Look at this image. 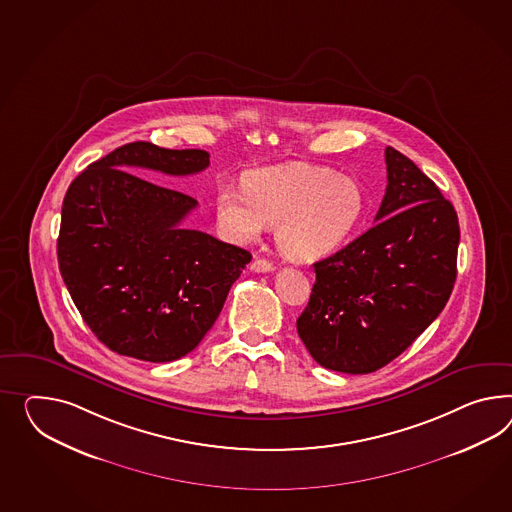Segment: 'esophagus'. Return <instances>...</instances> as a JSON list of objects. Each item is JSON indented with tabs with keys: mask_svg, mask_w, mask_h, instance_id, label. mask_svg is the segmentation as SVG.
Instances as JSON below:
<instances>
[{
	"mask_svg": "<svg viewBox=\"0 0 512 512\" xmlns=\"http://www.w3.org/2000/svg\"><path fill=\"white\" fill-rule=\"evenodd\" d=\"M250 269L254 271V273H269V271H273L275 269V265L269 262V260H263V258H256L252 265H250Z\"/></svg>",
	"mask_w": 512,
	"mask_h": 512,
	"instance_id": "esophagus-1",
	"label": "esophagus"
}]
</instances>
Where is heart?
Segmentation results:
<instances>
[{
	"instance_id": "heart-1",
	"label": "heart",
	"mask_w": 512,
	"mask_h": 512,
	"mask_svg": "<svg viewBox=\"0 0 512 512\" xmlns=\"http://www.w3.org/2000/svg\"><path fill=\"white\" fill-rule=\"evenodd\" d=\"M366 198L353 178L308 163L276 165L245 176V187L215 193L224 236L250 243L278 224L276 241L289 260L314 263L336 254L364 217Z\"/></svg>"
}]
</instances>
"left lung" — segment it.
<instances>
[{
    "instance_id": "8db88e82",
    "label": "left lung",
    "mask_w": 512,
    "mask_h": 512,
    "mask_svg": "<svg viewBox=\"0 0 512 512\" xmlns=\"http://www.w3.org/2000/svg\"><path fill=\"white\" fill-rule=\"evenodd\" d=\"M375 226L314 263L297 332L319 366L364 375L390 364L444 310L457 278L453 204L392 146Z\"/></svg>"
}]
</instances>
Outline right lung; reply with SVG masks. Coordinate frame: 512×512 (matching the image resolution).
I'll return each instance as SVG.
<instances>
[{
	"label": "right lung",
	"instance_id": "obj_1",
	"mask_svg": "<svg viewBox=\"0 0 512 512\" xmlns=\"http://www.w3.org/2000/svg\"><path fill=\"white\" fill-rule=\"evenodd\" d=\"M206 150L137 141L70 184L57 239L59 271L83 321L111 351L146 362L191 353L223 310L249 250L182 221L197 200L130 171L197 174Z\"/></svg>",
	"mask_w": 512,
	"mask_h": 512
}]
</instances>
